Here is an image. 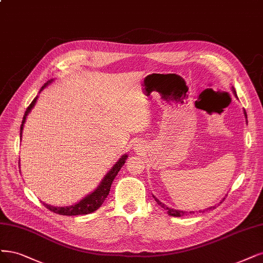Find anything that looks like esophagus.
Returning <instances> with one entry per match:
<instances>
[{
	"instance_id": "obj_1",
	"label": "esophagus",
	"mask_w": 263,
	"mask_h": 263,
	"mask_svg": "<svg viewBox=\"0 0 263 263\" xmlns=\"http://www.w3.org/2000/svg\"><path fill=\"white\" fill-rule=\"evenodd\" d=\"M138 149H140V148H138V146H137V150H138Z\"/></svg>"
}]
</instances>
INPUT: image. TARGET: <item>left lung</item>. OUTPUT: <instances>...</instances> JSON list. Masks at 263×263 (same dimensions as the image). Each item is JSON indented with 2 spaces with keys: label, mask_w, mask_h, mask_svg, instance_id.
I'll return each instance as SVG.
<instances>
[{
  "label": "left lung",
  "mask_w": 263,
  "mask_h": 263,
  "mask_svg": "<svg viewBox=\"0 0 263 263\" xmlns=\"http://www.w3.org/2000/svg\"><path fill=\"white\" fill-rule=\"evenodd\" d=\"M233 91H234V93H235V96H236V92H235V90L233 89ZM243 114H245V116H246V119H247V114H246V112H243ZM153 198L156 199V201L158 202V204H160L161 205V208H163V209H164L166 212H167V214L168 215H172V216H183V215H185L186 214V212H184V211H179V210H175V209H171V208H168V206H166V205H164L163 204L161 201H159L158 199L153 196ZM225 199V198H224ZM215 206H213V209H214ZM211 209V208H210ZM192 213V212H190Z\"/></svg>",
  "instance_id": "left-lung-1"
}]
</instances>
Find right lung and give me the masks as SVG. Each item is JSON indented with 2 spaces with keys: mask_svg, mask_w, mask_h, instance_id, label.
Masks as SVG:
<instances>
[{
  "mask_svg": "<svg viewBox=\"0 0 263 263\" xmlns=\"http://www.w3.org/2000/svg\"><path fill=\"white\" fill-rule=\"evenodd\" d=\"M48 83H51V81H48ZM48 83L41 88V90L48 85ZM37 99H38V96L33 99L32 102L29 104V106L27 107L25 115L23 117L22 125H21V135H22V130L24 127V123L26 122V117L30 112L31 108L33 107V105L35 104ZM126 159H127V155H124L119 161L116 162V164L111 168V171L105 175V177L102 179L101 184L99 185V187L95 190V192L92 194L88 195L87 197H85L83 200H80L78 203H76L74 205H70V206H53V205H49L45 203H43V204L47 206L50 211L61 214V215H80V214H88V213L95 212L97 209H99V208L101 206V204L105 200V198L107 197L108 193H110L113 179L115 178L117 173H119L121 167L124 165Z\"/></svg>",
  "mask_w": 263,
  "mask_h": 263,
  "instance_id": "right-lung-1",
  "label": "right lung"
}]
</instances>
